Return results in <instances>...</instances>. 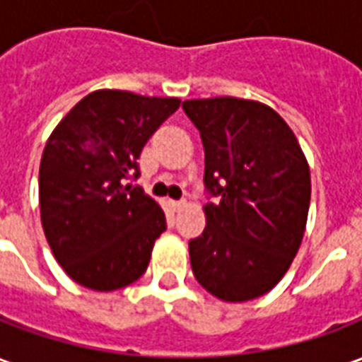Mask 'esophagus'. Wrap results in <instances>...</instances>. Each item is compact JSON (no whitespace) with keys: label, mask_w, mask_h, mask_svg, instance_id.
I'll list each match as a JSON object with an SVG mask.
<instances>
[{"label":"esophagus","mask_w":362,"mask_h":362,"mask_svg":"<svg viewBox=\"0 0 362 362\" xmlns=\"http://www.w3.org/2000/svg\"><path fill=\"white\" fill-rule=\"evenodd\" d=\"M168 205H170V209H173V211H182V209H184V207H186V202H174V199H170V202H168Z\"/></svg>","instance_id":"obj_1"}]
</instances>
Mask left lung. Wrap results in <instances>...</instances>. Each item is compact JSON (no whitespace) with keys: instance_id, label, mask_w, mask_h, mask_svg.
<instances>
[{"instance_id":"1","label":"left lung","mask_w":362,"mask_h":362,"mask_svg":"<svg viewBox=\"0 0 362 362\" xmlns=\"http://www.w3.org/2000/svg\"><path fill=\"white\" fill-rule=\"evenodd\" d=\"M205 149V188L219 204L204 205L202 236L189 240L197 283L225 303L269 293L303 243L310 168L293 129L272 106L215 96L184 100Z\"/></svg>"}]
</instances>
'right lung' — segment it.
<instances>
[{
    "mask_svg": "<svg viewBox=\"0 0 362 362\" xmlns=\"http://www.w3.org/2000/svg\"><path fill=\"white\" fill-rule=\"evenodd\" d=\"M178 106L176 96L98 89L54 127L38 174L40 221L54 258L75 283L110 293L149 266L165 211L127 180L139 176L143 145Z\"/></svg>",
    "mask_w": 362,
    "mask_h": 362,
    "instance_id": "add662e5",
    "label": "right lung"
}]
</instances>
